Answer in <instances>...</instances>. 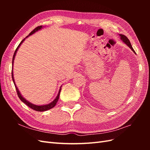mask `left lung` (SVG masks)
<instances>
[{
  "mask_svg": "<svg viewBox=\"0 0 150 150\" xmlns=\"http://www.w3.org/2000/svg\"><path fill=\"white\" fill-rule=\"evenodd\" d=\"M120 37H121V39L122 40V41H123L127 45V46H128L131 50H132V51L134 52V54H136L135 51H134L133 48L132 47V46H131V44L130 43V41L129 40V39L127 38L126 36L125 35H122V34H120Z\"/></svg>",
  "mask_w": 150,
  "mask_h": 150,
  "instance_id": "left-lung-1",
  "label": "left lung"
}]
</instances>
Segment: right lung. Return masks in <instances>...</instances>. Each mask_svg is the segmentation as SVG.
<instances>
[{
    "mask_svg": "<svg viewBox=\"0 0 150 150\" xmlns=\"http://www.w3.org/2000/svg\"><path fill=\"white\" fill-rule=\"evenodd\" d=\"M42 25H40V26L37 27V28H35L33 31H32L31 33L29 34V35L27 36V37H26L25 38L29 37V35H32V34H33L34 33H35V32L38 31L39 30H40V29H42ZM25 38L24 39L22 40V41L21 42V43L19 44V46H17V49H16L14 54H13V58H12V67H13V60H14V58H15V56H16V52H17V50H18V49H19V47H20L21 44L24 42V40L25 39ZM12 80H13V84H14V85H15V87H16V91H17V95H18V96H19V99H20L21 100L22 102H23L24 103H25L27 106H29V108H30L31 109H33V110H35V111H47V110H50V109H51V108H54V106H56V104L57 102L58 101L59 98V95H60V93H61V87L60 88L59 91V93H58V94H57V97L56 98V99H54V100L52 102H51V103H49V104H46V105L38 106V105H35V104H33V103H31L29 102L28 101H27L25 98H24L23 97H22V96L21 94V93H20V92H19V89H18V88H17V86H16V85L15 81H14V79H13V71H12Z\"/></svg>",
    "mask_w": 150,
    "mask_h": 150,
    "instance_id": "1",
    "label": "right lung"
}]
</instances>
